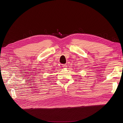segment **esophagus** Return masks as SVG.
<instances>
[{"label": "esophagus", "instance_id": "34e87169", "mask_svg": "<svg viewBox=\"0 0 123 123\" xmlns=\"http://www.w3.org/2000/svg\"><path fill=\"white\" fill-rule=\"evenodd\" d=\"M62 67L63 68H66L67 67V65H66V64H63Z\"/></svg>", "mask_w": 123, "mask_h": 123}]
</instances>
